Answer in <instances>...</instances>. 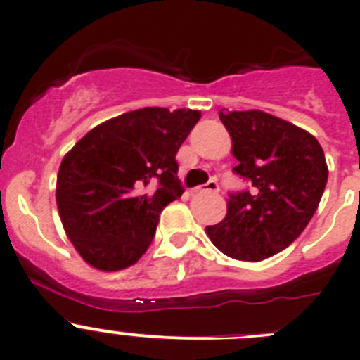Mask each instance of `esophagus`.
<instances>
[{"label": "esophagus", "mask_w": 360, "mask_h": 360, "mask_svg": "<svg viewBox=\"0 0 360 360\" xmlns=\"http://www.w3.org/2000/svg\"><path fill=\"white\" fill-rule=\"evenodd\" d=\"M195 193H218L219 191V186H218V183H216V181H209L207 184H204V186H198V188H195Z\"/></svg>", "instance_id": "1"}]
</instances>
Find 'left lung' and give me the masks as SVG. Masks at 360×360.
I'll list each match as a JSON object with an SVG mask.
<instances>
[{
    "label": "left lung",
    "instance_id": "obj_1",
    "mask_svg": "<svg viewBox=\"0 0 360 360\" xmlns=\"http://www.w3.org/2000/svg\"><path fill=\"white\" fill-rule=\"evenodd\" d=\"M232 139L233 172L250 190L230 193L226 216L205 229L226 257L260 262L290 246L327 184L326 155L311 134L262 110H219Z\"/></svg>",
    "mask_w": 360,
    "mask_h": 360
}]
</instances>
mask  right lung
<instances>
[{"instance_id":"right-lung-1","label":"right lung","mask_w":360,"mask_h":360,"mask_svg":"<svg viewBox=\"0 0 360 360\" xmlns=\"http://www.w3.org/2000/svg\"><path fill=\"white\" fill-rule=\"evenodd\" d=\"M200 112L146 107L87 131L63 158L56 202L65 232L91 267L134 265L151 244L160 212L183 195L176 155ZM156 180L155 194L141 191Z\"/></svg>"}]
</instances>
